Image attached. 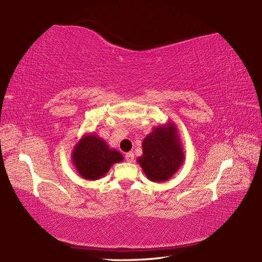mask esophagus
Returning <instances> with one entry per match:
<instances>
[{"mask_svg": "<svg viewBox=\"0 0 262 262\" xmlns=\"http://www.w3.org/2000/svg\"><path fill=\"white\" fill-rule=\"evenodd\" d=\"M125 160H126V162H133V161H134V153H133V152L126 153Z\"/></svg>", "mask_w": 262, "mask_h": 262, "instance_id": "34e87169", "label": "esophagus"}]
</instances>
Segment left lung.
Wrapping results in <instances>:
<instances>
[{
  "instance_id": "8db88e82",
  "label": "left lung",
  "mask_w": 262,
  "mask_h": 262,
  "mask_svg": "<svg viewBox=\"0 0 262 262\" xmlns=\"http://www.w3.org/2000/svg\"><path fill=\"white\" fill-rule=\"evenodd\" d=\"M143 154L137 159L144 173L153 182L168 181L180 169L185 152L174 122L153 128L142 143Z\"/></svg>"
}]
</instances>
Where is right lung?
I'll list each match as a JSON object with an SVG mask.
<instances>
[{
	"label": "right lung",
	"mask_w": 262,
	"mask_h": 262,
	"mask_svg": "<svg viewBox=\"0 0 262 262\" xmlns=\"http://www.w3.org/2000/svg\"><path fill=\"white\" fill-rule=\"evenodd\" d=\"M124 157L110 147L103 138L94 133L83 135L72 151V162L83 179L94 181L103 178L111 166L119 163Z\"/></svg>",
	"instance_id": "obj_1"
}]
</instances>
